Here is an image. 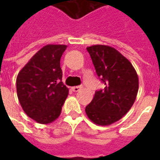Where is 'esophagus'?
I'll use <instances>...</instances> for the list:
<instances>
[{"label": "esophagus", "instance_id": "34e87169", "mask_svg": "<svg viewBox=\"0 0 160 160\" xmlns=\"http://www.w3.org/2000/svg\"><path fill=\"white\" fill-rule=\"evenodd\" d=\"M80 88H81V87H80V86H76V87H72V88H71V90L73 91V92H79Z\"/></svg>", "mask_w": 160, "mask_h": 160}]
</instances>
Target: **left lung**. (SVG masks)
I'll use <instances>...</instances> for the list:
<instances>
[{
	"label": "left lung",
	"mask_w": 160,
	"mask_h": 160,
	"mask_svg": "<svg viewBox=\"0 0 160 160\" xmlns=\"http://www.w3.org/2000/svg\"><path fill=\"white\" fill-rule=\"evenodd\" d=\"M87 49L104 88L95 92L86 113L95 124L110 125L120 120L134 104L139 89L137 73L130 62L111 46L97 44Z\"/></svg>",
	"instance_id": "obj_1"
}]
</instances>
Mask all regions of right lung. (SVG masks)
Here are the masks:
<instances>
[{"label": "right lung", "mask_w": 160, "mask_h": 160, "mask_svg": "<svg viewBox=\"0 0 160 160\" xmlns=\"http://www.w3.org/2000/svg\"><path fill=\"white\" fill-rule=\"evenodd\" d=\"M67 45L48 44L39 49L19 71L17 95L26 114L37 122L48 124L61 114L68 95L62 83L60 61Z\"/></svg>", "instance_id": "1"}]
</instances>
